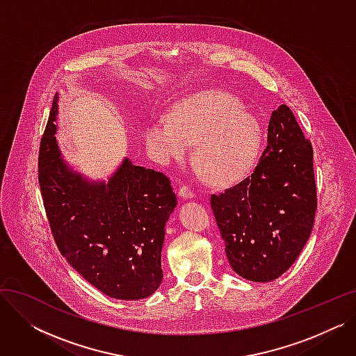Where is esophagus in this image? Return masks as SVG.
<instances>
[{"mask_svg": "<svg viewBox=\"0 0 356 356\" xmlns=\"http://www.w3.org/2000/svg\"><path fill=\"white\" fill-rule=\"evenodd\" d=\"M179 196L186 200V199H193L195 193L189 188H186V186H181L180 191H179Z\"/></svg>", "mask_w": 356, "mask_h": 356, "instance_id": "34e87169", "label": "esophagus"}]
</instances>
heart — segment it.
Returning a JSON list of instances; mask_svg holds the SVG:
<instances>
[{
  "label": "heart",
  "instance_id": "heart-1",
  "mask_svg": "<svg viewBox=\"0 0 356 356\" xmlns=\"http://www.w3.org/2000/svg\"><path fill=\"white\" fill-rule=\"evenodd\" d=\"M144 140L163 165L184 161L195 144V159L209 179L231 184L252 170L263 147V129L229 93L207 90L173 105L167 118L149 121Z\"/></svg>",
  "mask_w": 356,
  "mask_h": 356
}]
</instances>
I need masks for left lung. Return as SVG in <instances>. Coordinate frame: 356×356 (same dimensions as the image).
I'll list each match as a JSON object with an SVG mask.
<instances>
[{"instance_id":"8db88e82","label":"left lung","mask_w":356,"mask_h":356,"mask_svg":"<svg viewBox=\"0 0 356 356\" xmlns=\"http://www.w3.org/2000/svg\"><path fill=\"white\" fill-rule=\"evenodd\" d=\"M267 141L250 177L211 196L229 266L255 283L273 282L293 266L317 204L312 144L289 106L273 111Z\"/></svg>"}]
</instances>
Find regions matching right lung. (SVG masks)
<instances>
[{
  "instance_id": "right-lung-1",
  "label": "right lung",
  "mask_w": 356,
  "mask_h": 356,
  "mask_svg": "<svg viewBox=\"0 0 356 356\" xmlns=\"http://www.w3.org/2000/svg\"><path fill=\"white\" fill-rule=\"evenodd\" d=\"M59 93L40 144L39 183L59 251L88 283L118 300L152 296L163 282L164 227L177 207L170 180L124 157L108 180L67 164L56 133Z\"/></svg>"
}]
</instances>
